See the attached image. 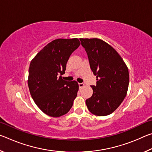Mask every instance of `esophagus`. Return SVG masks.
<instances>
[{
    "mask_svg": "<svg viewBox=\"0 0 152 152\" xmlns=\"http://www.w3.org/2000/svg\"><path fill=\"white\" fill-rule=\"evenodd\" d=\"M78 85H79V88H82V87L84 86V84L83 83H79V84H78Z\"/></svg>",
    "mask_w": 152,
    "mask_h": 152,
    "instance_id": "esophagus-1",
    "label": "esophagus"
}]
</instances>
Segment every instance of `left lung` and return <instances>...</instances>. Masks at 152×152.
Wrapping results in <instances>:
<instances>
[{
    "label": "left lung",
    "mask_w": 152,
    "mask_h": 152,
    "mask_svg": "<svg viewBox=\"0 0 152 152\" xmlns=\"http://www.w3.org/2000/svg\"><path fill=\"white\" fill-rule=\"evenodd\" d=\"M90 66L96 76V86H91L92 96L86 100L89 111L97 116L111 114L127 95L129 75L127 65L114 48L98 38H80Z\"/></svg>",
    "instance_id": "obj_1"
}]
</instances>
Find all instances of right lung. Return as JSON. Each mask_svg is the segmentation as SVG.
Returning <instances> with one entry per match:
<instances>
[{
    "label": "right lung",
    "instance_id": "right-lung-1",
    "mask_svg": "<svg viewBox=\"0 0 152 152\" xmlns=\"http://www.w3.org/2000/svg\"><path fill=\"white\" fill-rule=\"evenodd\" d=\"M80 44L77 38L55 39L31 61L27 80L30 94L36 105L49 116L61 117L72 107L78 84L64 80L61 75L72 53Z\"/></svg>",
    "mask_w": 152,
    "mask_h": 152
}]
</instances>
